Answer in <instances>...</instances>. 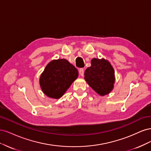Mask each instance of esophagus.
Instances as JSON below:
<instances>
[{
	"label": "esophagus",
	"mask_w": 151,
	"mask_h": 151,
	"mask_svg": "<svg viewBox=\"0 0 151 151\" xmlns=\"http://www.w3.org/2000/svg\"><path fill=\"white\" fill-rule=\"evenodd\" d=\"M79 72L80 75H81L82 77H83V76H84V70L83 69V68H80Z\"/></svg>",
	"instance_id": "esophagus-1"
}]
</instances>
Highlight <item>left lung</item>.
Segmentation results:
<instances>
[{"label": "left lung", "instance_id": "obj_1", "mask_svg": "<svg viewBox=\"0 0 151 151\" xmlns=\"http://www.w3.org/2000/svg\"><path fill=\"white\" fill-rule=\"evenodd\" d=\"M91 65L86 68L84 79L95 92L100 96L111 93L115 82V70L111 64L104 58H94Z\"/></svg>", "mask_w": 151, "mask_h": 151}]
</instances>
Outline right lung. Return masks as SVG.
<instances>
[{"instance_id": "right-lung-1", "label": "right lung", "mask_w": 151, "mask_h": 151, "mask_svg": "<svg viewBox=\"0 0 151 151\" xmlns=\"http://www.w3.org/2000/svg\"><path fill=\"white\" fill-rule=\"evenodd\" d=\"M77 68L65 59L49 62L40 77V85L48 97L59 99L78 77Z\"/></svg>"}]
</instances>
